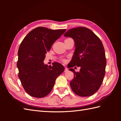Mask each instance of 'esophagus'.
Here are the masks:
<instances>
[{"label": "esophagus", "mask_w": 121, "mask_h": 121, "mask_svg": "<svg viewBox=\"0 0 121 121\" xmlns=\"http://www.w3.org/2000/svg\"><path fill=\"white\" fill-rule=\"evenodd\" d=\"M68 71V69L66 68V67H65V71L66 72V71Z\"/></svg>", "instance_id": "1"}]
</instances>
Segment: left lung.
<instances>
[{
	"label": "left lung",
	"instance_id": "1",
	"mask_svg": "<svg viewBox=\"0 0 121 121\" xmlns=\"http://www.w3.org/2000/svg\"><path fill=\"white\" fill-rule=\"evenodd\" d=\"M64 36L72 38L75 43V51L69 63V70L74 73L70 82L71 89L81 97L91 96L98 91L106 73L103 44L96 35L85 27L69 30ZM75 66H80L79 72L76 73L71 68Z\"/></svg>",
	"mask_w": 121,
	"mask_h": 121
}]
</instances>
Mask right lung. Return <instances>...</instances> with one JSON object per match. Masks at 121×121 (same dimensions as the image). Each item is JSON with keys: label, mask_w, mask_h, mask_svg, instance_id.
<instances>
[{"label": "right lung", "mask_w": 121, "mask_h": 121, "mask_svg": "<svg viewBox=\"0 0 121 121\" xmlns=\"http://www.w3.org/2000/svg\"><path fill=\"white\" fill-rule=\"evenodd\" d=\"M65 30L38 27L28 33L20 44L17 62L18 76L30 96L36 98L47 96L56 78L65 70L60 63L54 62L52 66H48L43 61L46 53Z\"/></svg>", "instance_id": "right-lung-1"}]
</instances>
